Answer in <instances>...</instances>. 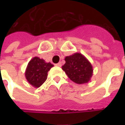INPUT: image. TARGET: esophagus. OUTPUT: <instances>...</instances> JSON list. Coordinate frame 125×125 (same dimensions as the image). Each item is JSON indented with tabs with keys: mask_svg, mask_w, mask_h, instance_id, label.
<instances>
[{
	"mask_svg": "<svg viewBox=\"0 0 125 125\" xmlns=\"http://www.w3.org/2000/svg\"><path fill=\"white\" fill-rule=\"evenodd\" d=\"M55 65H56V66H59V67H61V66H62V63L60 62V63H56V64H55Z\"/></svg>",
	"mask_w": 125,
	"mask_h": 125,
	"instance_id": "esophagus-1",
	"label": "esophagus"
}]
</instances>
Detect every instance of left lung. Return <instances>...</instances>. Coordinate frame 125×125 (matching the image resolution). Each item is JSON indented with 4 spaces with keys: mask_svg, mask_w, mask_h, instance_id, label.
Listing matches in <instances>:
<instances>
[{
    "mask_svg": "<svg viewBox=\"0 0 125 125\" xmlns=\"http://www.w3.org/2000/svg\"><path fill=\"white\" fill-rule=\"evenodd\" d=\"M65 63L62 70L72 81L76 84L88 83L93 74V68L88 60L84 55L75 53L65 57Z\"/></svg>",
    "mask_w": 125,
    "mask_h": 125,
    "instance_id": "8db88e82",
    "label": "left lung"
}]
</instances>
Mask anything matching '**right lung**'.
<instances>
[{
    "instance_id": "1",
    "label": "right lung",
    "mask_w": 125,
    "mask_h": 125,
    "mask_svg": "<svg viewBox=\"0 0 125 125\" xmlns=\"http://www.w3.org/2000/svg\"><path fill=\"white\" fill-rule=\"evenodd\" d=\"M53 67L51 63H47L43 59L34 57L29 62L26 68L25 78L31 86L35 88L40 87L47 78V72Z\"/></svg>"
}]
</instances>
